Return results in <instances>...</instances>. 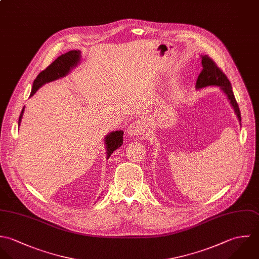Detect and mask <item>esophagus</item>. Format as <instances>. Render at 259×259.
I'll use <instances>...</instances> for the list:
<instances>
[{"mask_svg": "<svg viewBox=\"0 0 259 259\" xmlns=\"http://www.w3.org/2000/svg\"><path fill=\"white\" fill-rule=\"evenodd\" d=\"M145 132V123L141 120H136L132 122L128 128L127 133L129 136H139Z\"/></svg>", "mask_w": 259, "mask_h": 259, "instance_id": "1", "label": "esophagus"}]
</instances>
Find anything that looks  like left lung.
I'll return each mask as SVG.
<instances>
[{
	"mask_svg": "<svg viewBox=\"0 0 259 259\" xmlns=\"http://www.w3.org/2000/svg\"><path fill=\"white\" fill-rule=\"evenodd\" d=\"M201 58H202L201 64H202L203 69L197 78L196 85H195L196 89H201V88H204L207 86L220 87L221 90L227 96L228 100L230 101V104L233 107L239 122H241L240 110H239L238 104L235 100L231 84H230L229 80L227 79L226 75L223 73V71L219 67H217L216 63L210 57L204 55ZM240 125H241V123H240Z\"/></svg>",
	"mask_w": 259,
	"mask_h": 259,
	"instance_id": "obj_1",
	"label": "left lung"
}]
</instances>
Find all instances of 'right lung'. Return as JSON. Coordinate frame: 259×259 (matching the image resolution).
<instances>
[{
  "instance_id": "right-lung-1",
  "label": "right lung",
  "mask_w": 259,
  "mask_h": 259,
  "mask_svg": "<svg viewBox=\"0 0 259 259\" xmlns=\"http://www.w3.org/2000/svg\"><path fill=\"white\" fill-rule=\"evenodd\" d=\"M81 58V52L79 50H73L69 52L65 53L58 57L51 65H49L45 70H43L37 78L34 80L33 87H32V92L30 96H33L37 90L42 87L44 84L49 83L55 81L57 79H60L62 77H65L71 69H73L77 64L80 62ZM24 109L22 110L20 117H19V122L18 125L20 126V123L22 121V117L24 114ZM123 131H114L108 134L105 137V144H106V150H107V159L115 151L118 149L122 144H123Z\"/></svg>"
}]
</instances>
